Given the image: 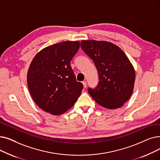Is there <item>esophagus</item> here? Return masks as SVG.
<instances>
[{
  "label": "esophagus",
  "instance_id": "obj_1",
  "mask_svg": "<svg viewBox=\"0 0 160 160\" xmlns=\"http://www.w3.org/2000/svg\"><path fill=\"white\" fill-rule=\"evenodd\" d=\"M82 84H83V85H84V88H86V87H87V82H86V81L82 82Z\"/></svg>",
  "mask_w": 160,
  "mask_h": 160
}]
</instances>
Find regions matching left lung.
Masks as SVG:
<instances>
[{
  "label": "left lung",
  "instance_id": "left-lung-1",
  "mask_svg": "<svg viewBox=\"0 0 160 160\" xmlns=\"http://www.w3.org/2000/svg\"><path fill=\"white\" fill-rule=\"evenodd\" d=\"M82 50L91 58L99 74L95 88L88 93L101 106L114 109L121 107L133 93L134 68L127 55L116 45L107 41L82 40Z\"/></svg>",
  "mask_w": 160,
  "mask_h": 160
}]
</instances>
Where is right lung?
Listing matches in <instances>:
<instances>
[{"instance_id": "obj_1", "label": "right lung", "mask_w": 160, "mask_h": 160, "mask_svg": "<svg viewBox=\"0 0 160 160\" xmlns=\"http://www.w3.org/2000/svg\"><path fill=\"white\" fill-rule=\"evenodd\" d=\"M80 48L78 41H66L44 48L32 61L27 73L30 94L37 105L53 115L70 109L83 84L77 82L71 61Z\"/></svg>"}]
</instances>
